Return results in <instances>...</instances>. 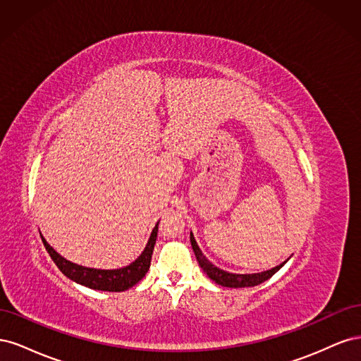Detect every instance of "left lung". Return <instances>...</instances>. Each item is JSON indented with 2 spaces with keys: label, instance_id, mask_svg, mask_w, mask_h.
I'll return each mask as SVG.
<instances>
[{
  "label": "left lung",
  "instance_id": "left-lung-1",
  "mask_svg": "<svg viewBox=\"0 0 361 361\" xmlns=\"http://www.w3.org/2000/svg\"><path fill=\"white\" fill-rule=\"evenodd\" d=\"M191 239V247L194 250V255L197 257L199 265L202 267V269L206 272L207 277L211 280H214L216 285H221L226 288H250V286H257L260 283L267 281L268 279H271L276 272L286 264V260L280 264L279 267L264 271V272H257V274H232V272L223 271L220 268H216L215 265H212L209 260L206 259V256L202 253V250L199 248L197 243H195L194 235H190Z\"/></svg>",
  "mask_w": 361,
  "mask_h": 361
}]
</instances>
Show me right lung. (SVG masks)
<instances>
[{"label":"right lung","instance_id":"add662e5","mask_svg":"<svg viewBox=\"0 0 361 361\" xmlns=\"http://www.w3.org/2000/svg\"><path fill=\"white\" fill-rule=\"evenodd\" d=\"M157 235H158V223L154 227V231H152L149 243L143 253H141L133 264L120 269H94V268H85L81 265L72 264V262L61 257L57 251L45 241V238L43 236H42V241L49 253L51 259L54 260V264H56L63 274L69 277L71 280L96 290L122 292L135 286L137 283L146 276V272L150 268V260H152V253H154V247L157 243Z\"/></svg>","mask_w":361,"mask_h":361}]
</instances>
